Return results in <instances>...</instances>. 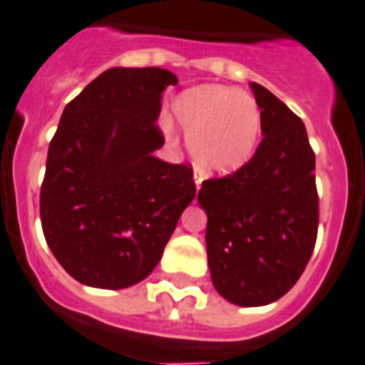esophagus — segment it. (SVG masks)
Instances as JSON below:
<instances>
[{
    "instance_id": "obj_1",
    "label": "esophagus",
    "mask_w": 365,
    "mask_h": 365,
    "mask_svg": "<svg viewBox=\"0 0 365 365\" xmlns=\"http://www.w3.org/2000/svg\"><path fill=\"white\" fill-rule=\"evenodd\" d=\"M201 175H197V173H194V182H195V190H200L201 188Z\"/></svg>"
}]
</instances>
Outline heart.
I'll return each mask as SVG.
<instances>
[{
  "label": "heart",
  "instance_id": "heart-1",
  "mask_svg": "<svg viewBox=\"0 0 365 365\" xmlns=\"http://www.w3.org/2000/svg\"><path fill=\"white\" fill-rule=\"evenodd\" d=\"M171 113L186 132V147L201 173H233L257 149L261 110L254 96L233 87H190L177 95Z\"/></svg>",
  "mask_w": 365,
  "mask_h": 365
}]
</instances>
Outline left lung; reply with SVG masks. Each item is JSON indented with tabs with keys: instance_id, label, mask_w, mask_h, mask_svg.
<instances>
[{
	"instance_id": "left-lung-1",
	"label": "left lung",
	"mask_w": 365,
	"mask_h": 365,
	"mask_svg": "<svg viewBox=\"0 0 365 365\" xmlns=\"http://www.w3.org/2000/svg\"><path fill=\"white\" fill-rule=\"evenodd\" d=\"M263 141L233 175L203 180L207 259L212 285L227 302H276L302 276L319 225L315 155L302 119L255 81Z\"/></svg>"
}]
</instances>
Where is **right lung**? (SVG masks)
Masks as SVG:
<instances>
[{
  "label": "right lung",
  "instance_id": "add662e5",
  "mask_svg": "<svg viewBox=\"0 0 365 365\" xmlns=\"http://www.w3.org/2000/svg\"><path fill=\"white\" fill-rule=\"evenodd\" d=\"M158 67L102 72L63 110L41 186L44 239L83 285L126 289L158 263L195 197L192 168L153 153L162 93L177 86Z\"/></svg>",
  "mask_w": 365,
  "mask_h": 365
}]
</instances>
